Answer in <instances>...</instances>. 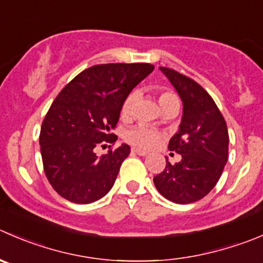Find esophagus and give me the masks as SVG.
<instances>
[{
  "label": "esophagus",
  "instance_id": "obj_1",
  "mask_svg": "<svg viewBox=\"0 0 263 263\" xmlns=\"http://www.w3.org/2000/svg\"><path fill=\"white\" fill-rule=\"evenodd\" d=\"M132 152H134V153H136L137 155H141V157H145V155H147V154H149V153H147V152H145V150L137 149V147H134V149H132Z\"/></svg>",
  "mask_w": 263,
  "mask_h": 263
}]
</instances>
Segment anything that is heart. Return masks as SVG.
<instances>
[{
    "label": "heart",
    "instance_id": "b5f03b06",
    "mask_svg": "<svg viewBox=\"0 0 263 263\" xmlns=\"http://www.w3.org/2000/svg\"><path fill=\"white\" fill-rule=\"evenodd\" d=\"M135 101V93H129L122 104V116H127L132 108V104ZM158 101H159L160 108L168 105V104L173 103V101H178V98L172 92V91H162L158 96ZM163 134L158 129L153 128V127L145 126V124H140V126H135L134 128L128 129L126 134V140L129 144L135 145L141 149H154L157 147L160 142L163 141Z\"/></svg>",
    "mask_w": 263,
    "mask_h": 263
}]
</instances>
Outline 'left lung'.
I'll use <instances>...</instances> for the list:
<instances>
[{
  "instance_id": "1",
  "label": "left lung",
  "mask_w": 263,
  "mask_h": 263,
  "mask_svg": "<svg viewBox=\"0 0 263 263\" xmlns=\"http://www.w3.org/2000/svg\"><path fill=\"white\" fill-rule=\"evenodd\" d=\"M160 70L180 95L182 121L168 147L181 160H167L163 172L154 177L157 190L168 200L189 204L202 199L220 180L229 158L228 126L210 93L187 76L170 68Z\"/></svg>"
}]
</instances>
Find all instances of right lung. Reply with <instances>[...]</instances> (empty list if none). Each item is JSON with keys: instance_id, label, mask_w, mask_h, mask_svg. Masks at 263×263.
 <instances>
[{"instance_id": "1", "label": "right lung", "mask_w": 263, "mask_h": 263, "mask_svg": "<svg viewBox=\"0 0 263 263\" xmlns=\"http://www.w3.org/2000/svg\"><path fill=\"white\" fill-rule=\"evenodd\" d=\"M154 70L147 63L100 64L73 78L51 104L40 134L43 171L53 190L77 204L99 200L113 187L128 145H114L123 100Z\"/></svg>"}]
</instances>
